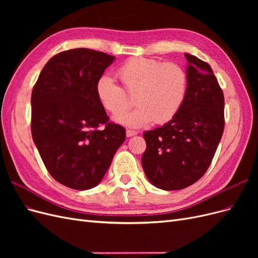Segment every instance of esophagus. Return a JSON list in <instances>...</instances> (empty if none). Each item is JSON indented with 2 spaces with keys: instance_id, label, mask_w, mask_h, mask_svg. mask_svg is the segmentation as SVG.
Segmentation results:
<instances>
[{
  "instance_id": "obj_1",
  "label": "esophagus",
  "mask_w": 258,
  "mask_h": 258,
  "mask_svg": "<svg viewBox=\"0 0 258 258\" xmlns=\"http://www.w3.org/2000/svg\"><path fill=\"white\" fill-rule=\"evenodd\" d=\"M137 134H138L137 131H134V130H126V136H127L128 138L134 137V136H136Z\"/></svg>"
}]
</instances>
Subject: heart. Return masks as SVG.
I'll list each match as a JSON object with an SVG mask.
<instances>
[{
	"label": "heart",
	"mask_w": 258,
	"mask_h": 258,
	"mask_svg": "<svg viewBox=\"0 0 258 258\" xmlns=\"http://www.w3.org/2000/svg\"><path fill=\"white\" fill-rule=\"evenodd\" d=\"M116 74L123 88L110 76H102L97 82L96 93L101 105L113 115L125 110L130 106L127 95H135L136 110L114 118L123 126L140 128L152 121L168 122L183 103L186 73L172 62L162 63L156 59L136 57L122 63Z\"/></svg>",
	"instance_id": "heart-1"
}]
</instances>
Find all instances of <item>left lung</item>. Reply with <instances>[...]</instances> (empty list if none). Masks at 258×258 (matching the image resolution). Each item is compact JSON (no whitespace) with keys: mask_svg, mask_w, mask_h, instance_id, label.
Returning <instances> with one entry per match:
<instances>
[{"mask_svg":"<svg viewBox=\"0 0 258 258\" xmlns=\"http://www.w3.org/2000/svg\"><path fill=\"white\" fill-rule=\"evenodd\" d=\"M187 87L172 119L145 131L144 173L163 190L196 183L211 165L224 131V95L207 62L185 53Z\"/></svg>","mask_w":258,"mask_h":258,"instance_id":"left-lung-1","label":"left lung"}]
</instances>
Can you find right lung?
Masks as SVG:
<instances>
[{"label": "right lung", "mask_w": 258, "mask_h": 258, "mask_svg": "<svg viewBox=\"0 0 258 258\" xmlns=\"http://www.w3.org/2000/svg\"><path fill=\"white\" fill-rule=\"evenodd\" d=\"M115 57L88 48L53 56L31 97V131L50 175L77 190L97 186L126 139L97 98L96 85Z\"/></svg>", "instance_id": "add662e5"}]
</instances>
